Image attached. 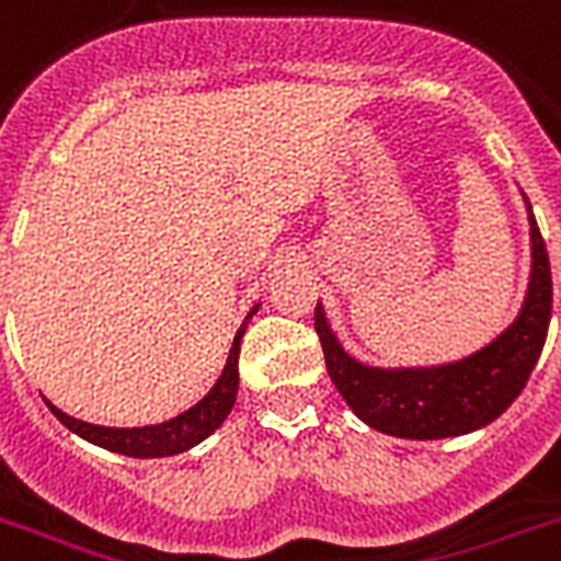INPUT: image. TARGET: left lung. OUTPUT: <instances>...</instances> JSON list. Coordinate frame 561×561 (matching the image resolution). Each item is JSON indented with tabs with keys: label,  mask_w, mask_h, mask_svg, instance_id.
Returning <instances> with one entry per match:
<instances>
[{
	"label": "left lung",
	"mask_w": 561,
	"mask_h": 561,
	"mask_svg": "<svg viewBox=\"0 0 561 561\" xmlns=\"http://www.w3.org/2000/svg\"><path fill=\"white\" fill-rule=\"evenodd\" d=\"M527 211L533 271L524 306L518 318L491 344L459 362L433 367L365 365L341 347V341L329 327L327 311L318 302L314 329L327 356L329 379L335 382L337 394L347 400L358 421L397 438L435 442L473 433L485 423L497 421L515 403L541 356L553 309L550 259L529 199Z\"/></svg>",
	"instance_id": "left-lung-1"
}]
</instances>
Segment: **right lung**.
Masks as SVG:
<instances>
[{
	"mask_svg": "<svg viewBox=\"0 0 561 561\" xmlns=\"http://www.w3.org/2000/svg\"><path fill=\"white\" fill-rule=\"evenodd\" d=\"M259 311V306H252L247 320L238 329V335L232 341V350H229V358H226V367L220 379L211 385V391L199 400L196 405H191L187 412L176 414L164 423H152V426H131V430H117V426H96V423L76 421L70 414H64L61 409H55L49 400L46 405L53 409V414L58 421L72 430V433L84 438V442L96 444V447H105L111 453H123V456H131V459H161V456H176V453H185L191 447H196L199 442H205L208 435L220 426V423L229 417L234 405V397H238V356H241V337L247 332V323L252 320V314Z\"/></svg>",
	"mask_w": 561,
	"mask_h": 561,
	"instance_id": "1",
	"label": "right lung"
}]
</instances>
